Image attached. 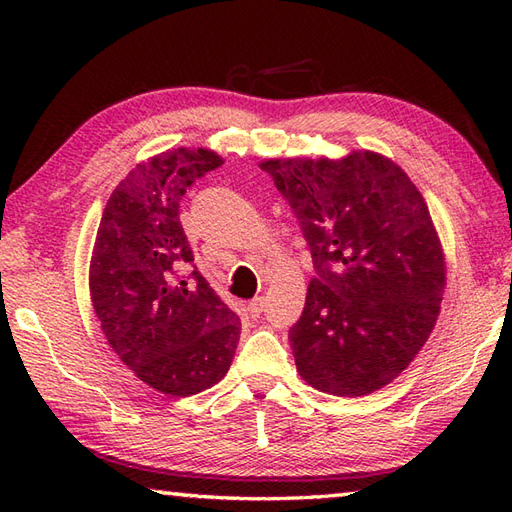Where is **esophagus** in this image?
Masks as SVG:
<instances>
[{"instance_id": "1", "label": "esophagus", "mask_w": 512, "mask_h": 512, "mask_svg": "<svg viewBox=\"0 0 512 512\" xmlns=\"http://www.w3.org/2000/svg\"><path fill=\"white\" fill-rule=\"evenodd\" d=\"M264 312V297H255L253 301H250L248 303V314H250V317H259V314H262Z\"/></svg>"}]
</instances>
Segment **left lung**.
Instances as JSON below:
<instances>
[{
    "label": "left lung",
    "instance_id": "obj_1",
    "mask_svg": "<svg viewBox=\"0 0 512 512\" xmlns=\"http://www.w3.org/2000/svg\"><path fill=\"white\" fill-rule=\"evenodd\" d=\"M259 167L290 202L319 275L288 334L297 372L343 398L389 385L436 328L447 286L422 193L394 160L369 149Z\"/></svg>",
    "mask_w": 512,
    "mask_h": 512
}]
</instances>
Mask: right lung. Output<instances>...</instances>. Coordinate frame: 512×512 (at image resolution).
<instances>
[{"instance_id":"right-lung-1","label":"right lung","mask_w":512,"mask_h":512,"mask_svg":"<svg viewBox=\"0 0 512 512\" xmlns=\"http://www.w3.org/2000/svg\"><path fill=\"white\" fill-rule=\"evenodd\" d=\"M222 162L204 147L138 162L107 200L92 250L90 295L107 343L145 385L173 398L220 383L242 330L191 268L180 224L187 187Z\"/></svg>"}]
</instances>
